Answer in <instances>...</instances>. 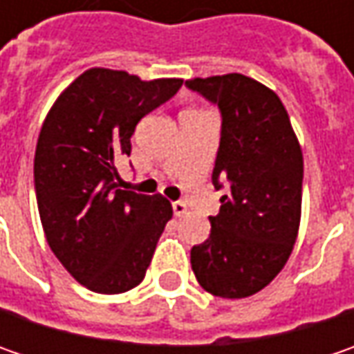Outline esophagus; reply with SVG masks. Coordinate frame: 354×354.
<instances>
[{
  "label": "esophagus",
  "instance_id": "1",
  "mask_svg": "<svg viewBox=\"0 0 354 354\" xmlns=\"http://www.w3.org/2000/svg\"><path fill=\"white\" fill-rule=\"evenodd\" d=\"M173 212H175V216H183V214H187V205L181 203V201H175L173 203Z\"/></svg>",
  "mask_w": 354,
  "mask_h": 354
}]
</instances>
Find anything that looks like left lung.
Returning a JSON list of instances; mask_svg holds the SVG:
<instances>
[{"mask_svg":"<svg viewBox=\"0 0 354 354\" xmlns=\"http://www.w3.org/2000/svg\"><path fill=\"white\" fill-rule=\"evenodd\" d=\"M185 84L221 110L212 185L228 187L218 214L209 216V238L191 248V266L212 295L248 297L278 276L293 250L301 218V147L278 94L250 76Z\"/></svg>","mask_w":354,"mask_h":354,"instance_id":"obj_1","label":"left lung"}]
</instances>
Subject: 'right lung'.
I'll return each instance as SVG.
<instances>
[{"label":"right lung","instance_id":"right-lung-1","mask_svg":"<svg viewBox=\"0 0 354 354\" xmlns=\"http://www.w3.org/2000/svg\"><path fill=\"white\" fill-rule=\"evenodd\" d=\"M181 78L142 80L90 68L48 110L35 149V193L48 246L96 293L140 286L173 209L161 195L118 189L116 163L138 122L181 88Z\"/></svg>","mask_w":354,"mask_h":354}]
</instances>
